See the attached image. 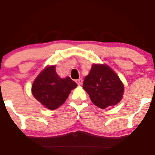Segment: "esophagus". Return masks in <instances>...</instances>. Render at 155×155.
I'll return each mask as SVG.
<instances>
[{"label":"esophagus","instance_id":"34e87169","mask_svg":"<svg viewBox=\"0 0 155 155\" xmlns=\"http://www.w3.org/2000/svg\"><path fill=\"white\" fill-rule=\"evenodd\" d=\"M76 82H77V84L78 85V86H81V84H82V79H81V78L78 79V80L76 81Z\"/></svg>","mask_w":155,"mask_h":155}]
</instances>
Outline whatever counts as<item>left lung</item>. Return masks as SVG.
Instances as JSON below:
<instances>
[{"mask_svg":"<svg viewBox=\"0 0 155 155\" xmlns=\"http://www.w3.org/2000/svg\"><path fill=\"white\" fill-rule=\"evenodd\" d=\"M83 89L92 103L102 109L118 104L122 99L124 85L106 64H93L83 81Z\"/></svg>","mask_w":155,"mask_h":155,"instance_id":"1","label":"left lung"}]
</instances>
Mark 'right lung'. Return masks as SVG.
<instances>
[{
  "instance_id": "obj_1",
  "label": "right lung",
  "mask_w": 155,
  "mask_h": 155,
  "mask_svg": "<svg viewBox=\"0 0 155 155\" xmlns=\"http://www.w3.org/2000/svg\"><path fill=\"white\" fill-rule=\"evenodd\" d=\"M78 86L69 77L61 78L56 67L44 69L32 85V94L38 101L50 110H54L64 104L70 91Z\"/></svg>"
}]
</instances>
